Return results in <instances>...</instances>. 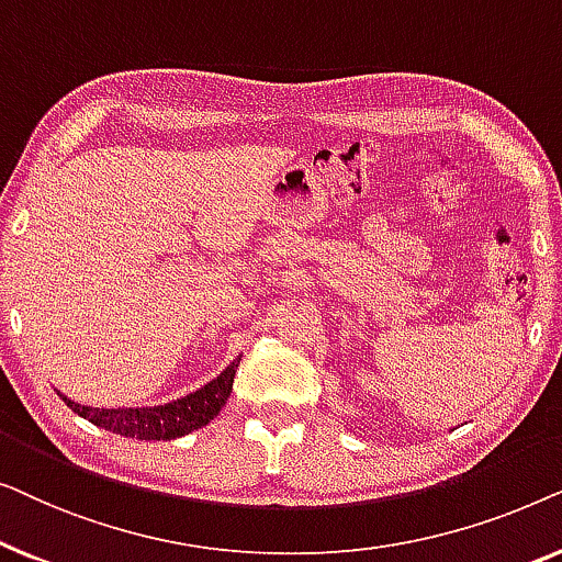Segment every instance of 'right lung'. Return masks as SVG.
<instances>
[{"instance_id": "1", "label": "right lung", "mask_w": 562, "mask_h": 562, "mask_svg": "<svg viewBox=\"0 0 562 562\" xmlns=\"http://www.w3.org/2000/svg\"><path fill=\"white\" fill-rule=\"evenodd\" d=\"M237 356L217 379L204 383L202 389L194 394H187L176 402L158 404V406H117V409H99V406H83L74 398L64 396L58 391V396L64 398L66 406L79 414V417L89 419L91 425L106 429V432L133 437V440H176L194 429L210 425L217 417L222 406L227 404L229 391H233L235 371L240 366Z\"/></svg>"}]
</instances>
